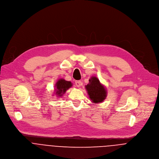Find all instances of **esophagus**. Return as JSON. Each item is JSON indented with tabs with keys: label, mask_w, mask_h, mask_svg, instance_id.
<instances>
[{
	"label": "esophagus",
	"mask_w": 159,
	"mask_h": 159,
	"mask_svg": "<svg viewBox=\"0 0 159 159\" xmlns=\"http://www.w3.org/2000/svg\"><path fill=\"white\" fill-rule=\"evenodd\" d=\"M75 84L76 87H79L81 85V82H80V80H77V81H75Z\"/></svg>",
	"instance_id": "esophagus-1"
}]
</instances>
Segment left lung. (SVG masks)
Returning <instances> with one entry per match:
<instances>
[{
  "label": "left lung",
  "instance_id": "8db88e82",
  "mask_svg": "<svg viewBox=\"0 0 159 159\" xmlns=\"http://www.w3.org/2000/svg\"><path fill=\"white\" fill-rule=\"evenodd\" d=\"M88 95L92 102L94 103H99L105 100L107 95V92L100 82L99 79L92 76L89 79V83L85 85Z\"/></svg>",
  "mask_w": 159,
  "mask_h": 159
}]
</instances>
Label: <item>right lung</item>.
Listing matches in <instances>:
<instances>
[{
  "mask_svg": "<svg viewBox=\"0 0 159 159\" xmlns=\"http://www.w3.org/2000/svg\"><path fill=\"white\" fill-rule=\"evenodd\" d=\"M72 86V84L70 81H66L63 79H59L55 85V92L57 97H62L66 92Z\"/></svg>",
  "mask_w": 159,
  "mask_h": 159,
  "instance_id": "1",
  "label": "right lung"
}]
</instances>
